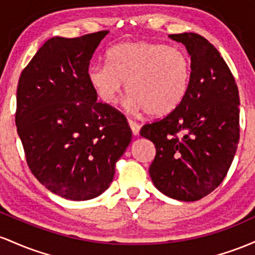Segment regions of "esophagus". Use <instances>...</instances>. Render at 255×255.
<instances>
[{
	"label": "esophagus",
	"instance_id": "obj_1",
	"mask_svg": "<svg viewBox=\"0 0 255 255\" xmlns=\"http://www.w3.org/2000/svg\"><path fill=\"white\" fill-rule=\"evenodd\" d=\"M128 125H130L131 131H132V135L133 136H138L139 133V125L137 123L132 122V120H128Z\"/></svg>",
	"mask_w": 255,
	"mask_h": 255
}]
</instances>
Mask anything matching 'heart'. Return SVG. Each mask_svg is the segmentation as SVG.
Segmentation results:
<instances>
[{
  "label": "heart",
  "instance_id": "b5f03b06",
  "mask_svg": "<svg viewBox=\"0 0 255 255\" xmlns=\"http://www.w3.org/2000/svg\"><path fill=\"white\" fill-rule=\"evenodd\" d=\"M107 65L93 66L88 81L97 99L113 105L125 83L135 112L166 117L181 106L189 89L190 59L182 49L153 42H125L106 55Z\"/></svg>",
  "mask_w": 255,
  "mask_h": 255
}]
</instances>
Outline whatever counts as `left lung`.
I'll list each match as a JSON object with an SVG mask.
<instances>
[{"instance_id": "1", "label": "left lung", "mask_w": 255, "mask_h": 255, "mask_svg": "<svg viewBox=\"0 0 255 255\" xmlns=\"http://www.w3.org/2000/svg\"><path fill=\"white\" fill-rule=\"evenodd\" d=\"M191 60L188 94L174 112L144 125L156 155L149 167L159 191L179 201H196L227 176L240 139L239 89L219 51L193 32L168 36Z\"/></svg>"}]
</instances>
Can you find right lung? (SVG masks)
Listing matches in <instances>:
<instances>
[{
    "label": "right lung",
    "instance_id": "obj_1",
    "mask_svg": "<svg viewBox=\"0 0 255 255\" xmlns=\"http://www.w3.org/2000/svg\"><path fill=\"white\" fill-rule=\"evenodd\" d=\"M107 33L48 39L16 90L15 124L31 172L73 201L108 189L132 137L125 117L97 101L88 81L90 60Z\"/></svg>",
    "mask_w": 255,
    "mask_h": 255
}]
</instances>
